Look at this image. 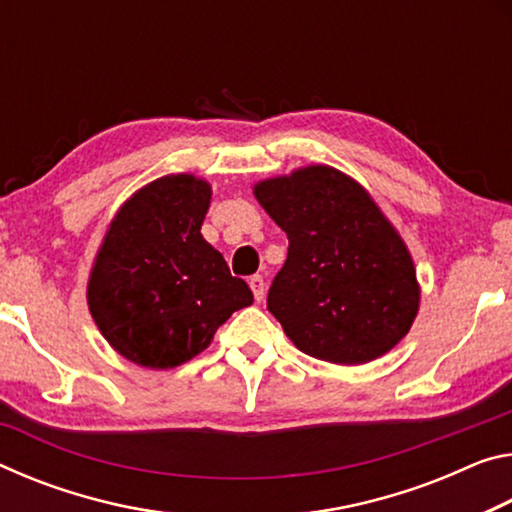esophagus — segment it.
Masks as SVG:
<instances>
[{"label":"esophagus","mask_w":512,"mask_h":512,"mask_svg":"<svg viewBox=\"0 0 512 512\" xmlns=\"http://www.w3.org/2000/svg\"><path fill=\"white\" fill-rule=\"evenodd\" d=\"M250 289H253L257 303H262L264 296H266V282H264L262 275H253V278H250Z\"/></svg>","instance_id":"obj_1"}]
</instances>
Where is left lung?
<instances>
[{
	"label": "left lung",
	"instance_id": "8db88e82",
	"mask_svg": "<svg viewBox=\"0 0 512 512\" xmlns=\"http://www.w3.org/2000/svg\"><path fill=\"white\" fill-rule=\"evenodd\" d=\"M253 193L289 239L266 303L298 351L346 367L392 351L415 323L421 287L371 193L326 164L269 177Z\"/></svg>",
	"mask_w": 512,
	"mask_h": 512
}]
</instances>
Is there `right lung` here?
<instances>
[{
	"label": "right lung",
	"instance_id": "add662e5",
	"mask_svg": "<svg viewBox=\"0 0 512 512\" xmlns=\"http://www.w3.org/2000/svg\"><path fill=\"white\" fill-rule=\"evenodd\" d=\"M209 202L202 177H159L120 205L97 248L88 310L113 351L139 367L193 360L232 312L253 305V291L200 234Z\"/></svg>",
	"mask_w": 512,
	"mask_h": 512
}]
</instances>
